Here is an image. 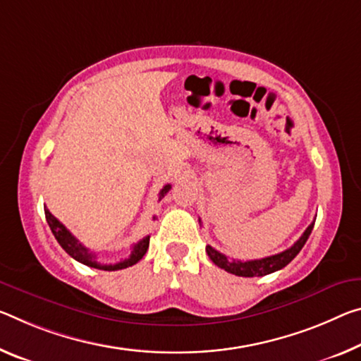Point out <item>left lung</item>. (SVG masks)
Returning a JSON list of instances; mask_svg holds the SVG:
<instances>
[{
  "label": "left lung",
  "instance_id": "1",
  "mask_svg": "<svg viewBox=\"0 0 361 361\" xmlns=\"http://www.w3.org/2000/svg\"><path fill=\"white\" fill-rule=\"evenodd\" d=\"M314 221H312L308 225L304 234L299 238L294 245H290L289 249H286L284 252H279L276 255H270L265 257V259H257V260H247V262H241V260H230L226 255L220 254L219 250H215L214 247L207 245L205 247V252L210 257V260L215 263L216 267L223 268V270L228 273L236 274V276H244V278H254V276H265V274H270L273 271H278L284 268L288 263L294 259V257L300 252V249L304 247V244L307 243L308 236L313 230Z\"/></svg>",
  "mask_w": 361,
  "mask_h": 361
}]
</instances>
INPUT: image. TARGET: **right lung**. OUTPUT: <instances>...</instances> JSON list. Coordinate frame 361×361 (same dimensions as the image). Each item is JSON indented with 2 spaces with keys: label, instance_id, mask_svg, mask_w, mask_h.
<instances>
[{
  "label": "right lung",
  "instance_id": "add662e5",
  "mask_svg": "<svg viewBox=\"0 0 361 361\" xmlns=\"http://www.w3.org/2000/svg\"><path fill=\"white\" fill-rule=\"evenodd\" d=\"M171 185H165L162 190L159 192V201L162 199L165 194L170 191ZM44 215H47V221L53 231L54 238L57 239V243L61 244V247L66 250V252L75 259L77 262L83 263V265L91 267V268H98V270H106V271H116V270H123V268H128L135 263H138L142 257H145L147 247H149V236L142 238L138 244L133 245V250L128 259L120 260L117 263H111V265H102L98 260H96V254L90 252V249L85 247V245L78 241V239L73 236V234L67 230V228L62 225V223L56 219V216L51 214V212L44 207ZM156 219V216H154Z\"/></svg>",
  "mask_w": 361,
  "mask_h": 361
}]
</instances>
